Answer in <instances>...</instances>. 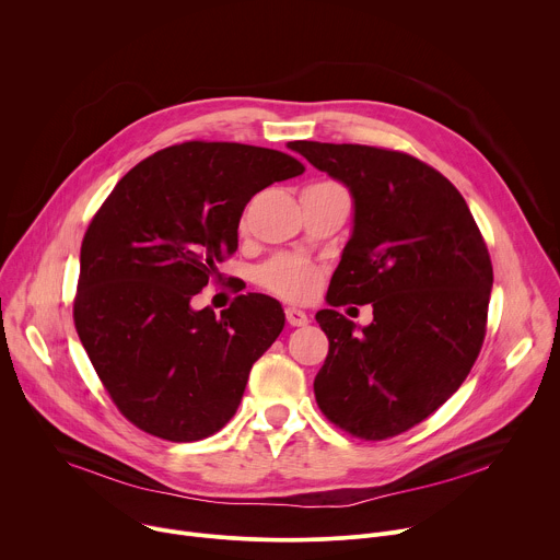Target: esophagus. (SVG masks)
I'll return each instance as SVG.
<instances>
[{
  "label": "esophagus",
  "mask_w": 560,
  "mask_h": 560,
  "mask_svg": "<svg viewBox=\"0 0 560 560\" xmlns=\"http://www.w3.org/2000/svg\"><path fill=\"white\" fill-rule=\"evenodd\" d=\"M285 318L292 328H301L307 324V314L299 307H285Z\"/></svg>",
  "instance_id": "esophagus-1"
}]
</instances>
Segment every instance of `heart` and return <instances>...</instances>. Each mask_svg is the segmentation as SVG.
<instances>
[{
	"label": "heart",
	"instance_id": "heart-1",
	"mask_svg": "<svg viewBox=\"0 0 560 560\" xmlns=\"http://www.w3.org/2000/svg\"><path fill=\"white\" fill-rule=\"evenodd\" d=\"M257 281L290 301H303L310 299L318 283H322V272L316 266H312L305 259L299 257H277L259 268Z\"/></svg>",
	"mask_w": 560,
	"mask_h": 560
}]
</instances>
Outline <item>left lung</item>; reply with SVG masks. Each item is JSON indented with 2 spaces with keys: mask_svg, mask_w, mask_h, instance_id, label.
I'll return each instance as SVG.
<instances>
[{
  "mask_svg": "<svg viewBox=\"0 0 560 560\" xmlns=\"http://www.w3.org/2000/svg\"><path fill=\"white\" fill-rule=\"evenodd\" d=\"M354 203L352 234L316 324L330 350L314 378L322 412L381 441L428 419L481 352L492 261L460 192L419 159L359 143L290 141ZM373 303L361 329L340 313Z\"/></svg>",
  "mask_w": 560,
  "mask_h": 560,
  "instance_id": "left-lung-1",
  "label": "left lung"
}]
</instances>
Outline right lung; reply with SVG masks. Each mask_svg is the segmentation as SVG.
Listing matches in <instances>:
<instances>
[{
    "label": "right lung",
    "mask_w": 560,
    "mask_h": 560,
    "mask_svg": "<svg viewBox=\"0 0 560 560\" xmlns=\"http://www.w3.org/2000/svg\"><path fill=\"white\" fill-rule=\"evenodd\" d=\"M303 171L279 150L186 141L143 159L93 217L74 328L139 430L190 443L234 417L253 363L285 326L283 307L248 292L214 314L195 310L192 296L236 250L246 203Z\"/></svg>",
    "instance_id": "1"
}]
</instances>
